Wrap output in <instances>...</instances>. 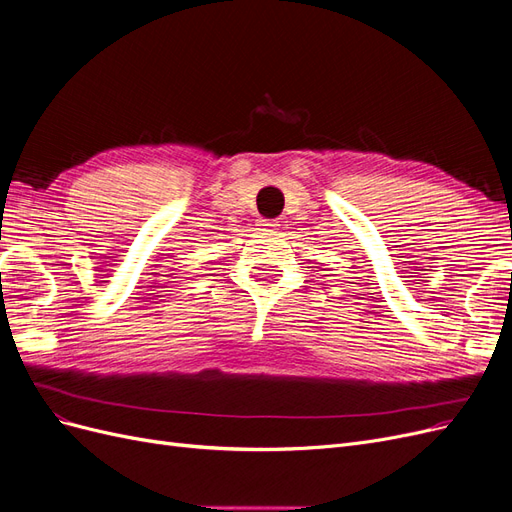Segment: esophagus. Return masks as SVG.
<instances>
[{
  "label": "esophagus",
  "mask_w": 512,
  "mask_h": 512,
  "mask_svg": "<svg viewBox=\"0 0 512 512\" xmlns=\"http://www.w3.org/2000/svg\"><path fill=\"white\" fill-rule=\"evenodd\" d=\"M277 224H275V220H258V230H265V232H269V230H273Z\"/></svg>",
  "instance_id": "esophagus-1"
}]
</instances>
